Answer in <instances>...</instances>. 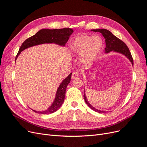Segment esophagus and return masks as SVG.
Instances as JSON below:
<instances>
[{"instance_id":"obj_1","label":"esophagus","mask_w":147,"mask_h":147,"mask_svg":"<svg viewBox=\"0 0 147 147\" xmlns=\"http://www.w3.org/2000/svg\"><path fill=\"white\" fill-rule=\"evenodd\" d=\"M79 77V74L77 72H74L72 74V78L73 79H75L76 78H78Z\"/></svg>"}]
</instances>
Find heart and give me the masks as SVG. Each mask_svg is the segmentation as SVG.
Returning a JSON list of instances; mask_svg holds the SVG:
<instances>
[{
  "label": "heart",
  "instance_id": "1",
  "mask_svg": "<svg viewBox=\"0 0 147 147\" xmlns=\"http://www.w3.org/2000/svg\"><path fill=\"white\" fill-rule=\"evenodd\" d=\"M103 45L99 37L82 35L75 38L72 43L73 50L77 53H82V61L90 63L99 54Z\"/></svg>",
  "mask_w": 147,
  "mask_h": 147
}]
</instances>
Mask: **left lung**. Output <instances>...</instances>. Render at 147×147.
<instances>
[{"label": "left lung", "mask_w": 147, "mask_h": 147, "mask_svg": "<svg viewBox=\"0 0 147 147\" xmlns=\"http://www.w3.org/2000/svg\"><path fill=\"white\" fill-rule=\"evenodd\" d=\"M92 31L94 32H99L101 33L103 35L105 39V44L106 47L105 48V53H109L112 51H116L121 53V54L126 56L127 58L129 59V61L131 62V63L133 65V58L132 57V55L131 54V52L129 51V49L127 47V46L126 45L125 43L123 42L122 40H121L119 38L117 37L115 35L109 31V30H107L105 29H92ZM84 99L85 100V102L87 104V105L90 107L96 112L98 113H105L106 112L104 111H101L99 110H97L94 107H92L89 102H88L86 99V97L85 96V93L84 92Z\"/></svg>", "instance_id": "1"}]
</instances>
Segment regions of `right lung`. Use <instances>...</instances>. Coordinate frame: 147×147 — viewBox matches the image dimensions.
Returning a JSON list of instances; mask_svg holds the SVG:
<instances>
[{"mask_svg":"<svg viewBox=\"0 0 147 147\" xmlns=\"http://www.w3.org/2000/svg\"><path fill=\"white\" fill-rule=\"evenodd\" d=\"M73 32V29L70 28H63L59 29H43L40 30L34 35L26 39L22 43L15 59H16L21 52L25 49L30 47L40 45V44L54 43L61 46H64L67 42L68 41L70 35ZM71 75H72V74H70L69 76L65 78L63 82L61 83L57 90L54 102L50 107V108H48L45 111H43V112H37V111L32 110L34 112L42 114H49L55 112L58 110L62 104H63L65 96V90L68 84L70 82Z\"/></svg>","mask_w":147,"mask_h":147,"instance_id":"obj_1","label":"right lung"}]
</instances>
